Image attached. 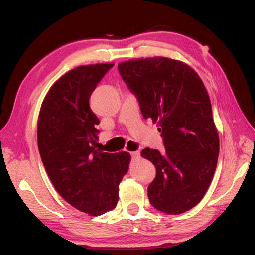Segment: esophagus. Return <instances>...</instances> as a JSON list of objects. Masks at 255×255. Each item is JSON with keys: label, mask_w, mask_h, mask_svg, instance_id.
<instances>
[{"label": "esophagus", "mask_w": 255, "mask_h": 255, "mask_svg": "<svg viewBox=\"0 0 255 255\" xmlns=\"http://www.w3.org/2000/svg\"><path fill=\"white\" fill-rule=\"evenodd\" d=\"M129 154H130V156L132 158H138V157H139V152H130Z\"/></svg>", "instance_id": "34e87169"}]
</instances>
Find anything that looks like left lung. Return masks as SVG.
<instances>
[{"label":"left lung","mask_w":255,"mask_h":255,"mask_svg":"<svg viewBox=\"0 0 255 255\" xmlns=\"http://www.w3.org/2000/svg\"><path fill=\"white\" fill-rule=\"evenodd\" d=\"M118 71L163 138L165 152L141 150L156 169L147 189L150 205L182 214L204 198L217 165L219 138L205 85L187 64L165 57L128 60Z\"/></svg>","instance_id":"left-lung-1"}]
</instances>
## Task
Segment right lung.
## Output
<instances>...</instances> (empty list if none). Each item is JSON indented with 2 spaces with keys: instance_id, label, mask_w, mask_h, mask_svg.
<instances>
[{
  "instance_id": "obj_1",
  "label": "right lung",
  "mask_w": 255,
  "mask_h": 255,
  "mask_svg": "<svg viewBox=\"0 0 255 255\" xmlns=\"http://www.w3.org/2000/svg\"><path fill=\"white\" fill-rule=\"evenodd\" d=\"M114 64L76 67L45 97L38 120V148L45 170L68 204L91 216L114 209L130 155L102 153L96 145L99 119L90 97Z\"/></svg>"
}]
</instances>
